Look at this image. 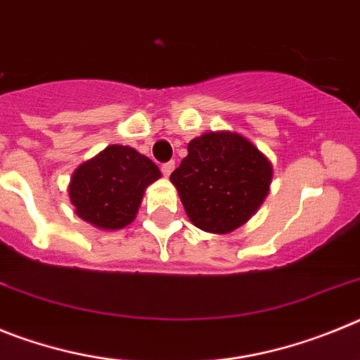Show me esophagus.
<instances>
[{
  "label": "esophagus",
  "mask_w": 360,
  "mask_h": 360,
  "mask_svg": "<svg viewBox=\"0 0 360 360\" xmlns=\"http://www.w3.org/2000/svg\"><path fill=\"white\" fill-rule=\"evenodd\" d=\"M174 169V162H165L164 165H162V173H164V176H169L171 173H173Z\"/></svg>",
  "instance_id": "34e87169"
}]
</instances>
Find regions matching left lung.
I'll return each instance as SVG.
<instances>
[{
    "label": "left lung",
    "instance_id": "1",
    "mask_svg": "<svg viewBox=\"0 0 360 360\" xmlns=\"http://www.w3.org/2000/svg\"><path fill=\"white\" fill-rule=\"evenodd\" d=\"M274 167L249 139L209 131L187 144V157L171 173L187 218L212 234L247 224L265 202Z\"/></svg>",
    "mask_w": 360,
    "mask_h": 360
}]
</instances>
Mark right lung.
<instances>
[{
  "label": "right lung",
  "mask_w": 360,
  "mask_h": 360,
  "mask_svg": "<svg viewBox=\"0 0 360 360\" xmlns=\"http://www.w3.org/2000/svg\"><path fill=\"white\" fill-rule=\"evenodd\" d=\"M162 176L146 155L111 144L73 171L68 196L75 214L103 231H119L135 219L148 186Z\"/></svg>",
  "instance_id": "obj_1"
}]
</instances>
